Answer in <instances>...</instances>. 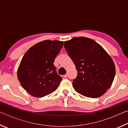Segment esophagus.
<instances>
[{
  "label": "esophagus",
  "mask_w": 128,
  "mask_h": 128,
  "mask_svg": "<svg viewBox=\"0 0 128 128\" xmlns=\"http://www.w3.org/2000/svg\"><path fill=\"white\" fill-rule=\"evenodd\" d=\"M67 76H68V75H67V74L64 75V78H67Z\"/></svg>",
  "instance_id": "esophagus-1"
}]
</instances>
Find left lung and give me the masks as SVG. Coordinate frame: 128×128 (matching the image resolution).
<instances>
[{"instance_id":"8db88e82","label":"left lung","mask_w":128,"mask_h":128,"mask_svg":"<svg viewBox=\"0 0 128 128\" xmlns=\"http://www.w3.org/2000/svg\"><path fill=\"white\" fill-rule=\"evenodd\" d=\"M64 46L77 70L73 86L84 96L96 98L112 85L115 66L108 53L92 39L79 36L65 41Z\"/></svg>"}]
</instances>
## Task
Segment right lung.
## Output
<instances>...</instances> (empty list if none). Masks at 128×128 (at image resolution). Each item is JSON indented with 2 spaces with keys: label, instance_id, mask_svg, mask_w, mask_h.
I'll list each match as a JSON object with an SVG mask.
<instances>
[{
  "label": "right lung",
  "instance_id": "obj_1",
  "mask_svg": "<svg viewBox=\"0 0 128 128\" xmlns=\"http://www.w3.org/2000/svg\"><path fill=\"white\" fill-rule=\"evenodd\" d=\"M63 42L46 40L26 52L17 70L22 87L34 97H43L55 91L62 81L54 62Z\"/></svg>",
  "mask_w": 128,
  "mask_h": 128
}]
</instances>
